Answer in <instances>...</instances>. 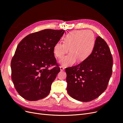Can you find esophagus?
Masks as SVG:
<instances>
[{
    "label": "esophagus",
    "mask_w": 123,
    "mask_h": 123,
    "mask_svg": "<svg viewBox=\"0 0 123 123\" xmlns=\"http://www.w3.org/2000/svg\"><path fill=\"white\" fill-rule=\"evenodd\" d=\"M60 69L61 71H63V70H64L65 68L63 67H62V66H60Z\"/></svg>",
    "instance_id": "1"
}]
</instances>
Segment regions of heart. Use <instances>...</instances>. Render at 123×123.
<instances>
[{
  "instance_id": "b5f03b06",
  "label": "heart",
  "mask_w": 123,
  "mask_h": 123,
  "mask_svg": "<svg viewBox=\"0 0 123 123\" xmlns=\"http://www.w3.org/2000/svg\"><path fill=\"white\" fill-rule=\"evenodd\" d=\"M95 38L90 30L72 31L67 34L64 42H58L53 47L55 55L61 59L69 51L71 52L62 58L60 64L62 66H71L78 59L83 62L89 57L94 49Z\"/></svg>"
}]
</instances>
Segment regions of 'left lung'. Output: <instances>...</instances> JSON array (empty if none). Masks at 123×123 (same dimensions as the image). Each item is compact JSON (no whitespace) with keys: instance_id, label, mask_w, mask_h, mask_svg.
Returning <instances> with one entry per match:
<instances>
[{"instance_id":"left-lung-1","label":"left lung","mask_w":123,"mask_h":123,"mask_svg":"<svg viewBox=\"0 0 123 123\" xmlns=\"http://www.w3.org/2000/svg\"><path fill=\"white\" fill-rule=\"evenodd\" d=\"M113 59L106 42L96 37L91 54L80 64L66 68L68 93L81 102H90L105 91L112 75Z\"/></svg>"}]
</instances>
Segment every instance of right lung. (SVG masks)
I'll list each match as a JSON object with an SVG mask.
<instances>
[{"instance_id": "right-lung-1", "label": "right lung", "mask_w": 123, "mask_h": 123, "mask_svg": "<svg viewBox=\"0 0 123 123\" xmlns=\"http://www.w3.org/2000/svg\"><path fill=\"white\" fill-rule=\"evenodd\" d=\"M65 31L45 29L28 35L18 44L11 67L15 88L24 98L35 101L49 94L51 85L60 72L53 47Z\"/></svg>"}]
</instances>
